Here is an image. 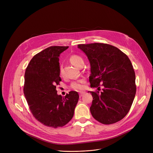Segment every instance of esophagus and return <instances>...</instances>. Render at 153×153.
Instances as JSON below:
<instances>
[{"label":"esophagus","instance_id":"34e87169","mask_svg":"<svg viewBox=\"0 0 153 153\" xmlns=\"http://www.w3.org/2000/svg\"><path fill=\"white\" fill-rule=\"evenodd\" d=\"M84 94H85V92H80V93H79V96H80V97H82V96L84 95Z\"/></svg>","mask_w":153,"mask_h":153}]
</instances>
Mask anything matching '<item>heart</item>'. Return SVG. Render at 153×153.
Instances as JSON below:
<instances>
[{
	"instance_id": "obj_1",
	"label": "heart",
	"mask_w": 153,
	"mask_h": 153,
	"mask_svg": "<svg viewBox=\"0 0 153 153\" xmlns=\"http://www.w3.org/2000/svg\"><path fill=\"white\" fill-rule=\"evenodd\" d=\"M70 62L73 64L74 66L79 68L81 66L83 65L84 60L81 56H80L77 54H72L69 58ZM59 73L62 74V69L61 67L59 68ZM72 89L76 91H81L85 89V80L82 79L78 80L77 81L72 82L71 85Z\"/></svg>"
}]
</instances>
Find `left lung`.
<instances>
[{"mask_svg": "<svg viewBox=\"0 0 153 153\" xmlns=\"http://www.w3.org/2000/svg\"><path fill=\"white\" fill-rule=\"evenodd\" d=\"M91 64V87L103 91H89L93 100L92 117L102 124L115 123L128 113L135 97V72L128 56L118 48L108 44L78 45Z\"/></svg>", "mask_w": 153, "mask_h": 153, "instance_id": "8db88e82", "label": "left lung"}]
</instances>
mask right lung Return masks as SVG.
I'll list each match as a JSON object with an SVG mask.
<instances>
[{
    "label": "right lung",
    "instance_id": "obj_1",
    "mask_svg": "<svg viewBox=\"0 0 153 153\" xmlns=\"http://www.w3.org/2000/svg\"><path fill=\"white\" fill-rule=\"evenodd\" d=\"M69 46H54L35 55L25 73L23 92L32 115L43 125L56 128L66 125L74 116L79 98L76 91L64 97L58 95L59 56Z\"/></svg>",
    "mask_w": 153,
    "mask_h": 153
}]
</instances>
